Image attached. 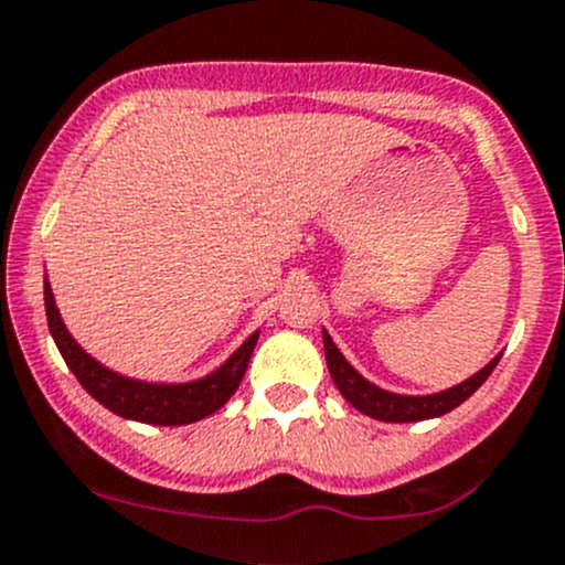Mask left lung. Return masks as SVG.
Returning a JSON list of instances; mask_svg holds the SVG:
<instances>
[{
  "label": "left lung",
  "mask_w": 565,
  "mask_h": 565,
  "mask_svg": "<svg viewBox=\"0 0 565 565\" xmlns=\"http://www.w3.org/2000/svg\"><path fill=\"white\" fill-rule=\"evenodd\" d=\"M322 344L328 372L330 377H333L335 388L341 391V396H344L358 413L369 415V418L388 420V424H413V420L440 418V415L451 413L454 407L467 402L472 393L487 383V377L494 372V366H498L500 361V355H494L481 372H476L472 377H467L465 383L454 385V388L448 391L426 393V396H404V393H391L380 388V385L369 383L363 374H358L355 369H352V363L341 355L339 347L333 344L328 330H322Z\"/></svg>",
  "instance_id": "obj_1"
}]
</instances>
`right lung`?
<instances>
[{
  "instance_id": "right-lung-1",
  "label": "right lung",
  "mask_w": 565,
  "mask_h": 565,
  "mask_svg": "<svg viewBox=\"0 0 565 565\" xmlns=\"http://www.w3.org/2000/svg\"><path fill=\"white\" fill-rule=\"evenodd\" d=\"M43 298H45V319H49V330L56 341V350L65 358L67 369L76 374L82 388L104 404L106 409L117 413L119 418L141 420V424L152 426H182L202 420L213 415L215 409L224 407L243 383L250 352H254L259 330L250 333L215 372L207 377L191 380V383H145V380L122 377V374L111 372L104 363L95 361L93 355L78 347V341L67 333L65 322H62L60 309H56L54 292H51L49 278L43 281Z\"/></svg>"
}]
</instances>
